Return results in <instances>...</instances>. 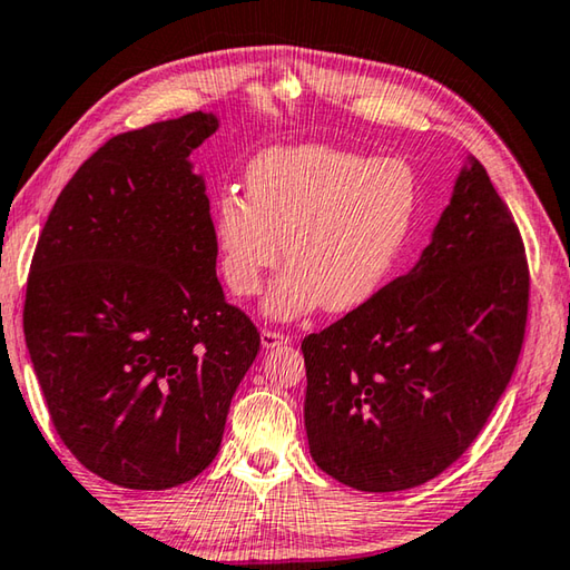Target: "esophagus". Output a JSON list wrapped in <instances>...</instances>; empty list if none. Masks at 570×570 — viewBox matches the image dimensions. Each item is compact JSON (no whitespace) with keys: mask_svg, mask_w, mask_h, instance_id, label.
Returning <instances> with one entry per match:
<instances>
[{"mask_svg":"<svg viewBox=\"0 0 570 570\" xmlns=\"http://www.w3.org/2000/svg\"><path fill=\"white\" fill-rule=\"evenodd\" d=\"M292 340H288V334H282V332H274V330H264L262 332V344L266 346V350H274V346H284Z\"/></svg>","mask_w":570,"mask_h":570,"instance_id":"1","label":"esophagus"}]
</instances>
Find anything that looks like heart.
I'll return each mask as SVG.
<instances>
[{"mask_svg": "<svg viewBox=\"0 0 570 570\" xmlns=\"http://www.w3.org/2000/svg\"><path fill=\"white\" fill-rule=\"evenodd\" d=\"M244 180L246 198L236 190L216 198L210 238L220 276L240 298L262 292L284 250L288 266L264 302L274 320L370 302L390 282L417 220L420 178L397 158L278 146L250 158Z\"/></svg>", "mask_w": 570, "mask_h": 570, "instance_id": "heart-1", "label": "heart"}]
</instances>
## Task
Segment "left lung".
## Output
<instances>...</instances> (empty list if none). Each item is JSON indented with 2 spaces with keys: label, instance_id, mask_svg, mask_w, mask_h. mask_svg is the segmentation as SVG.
<instances>
[{
  "label": "left lung",
  "instance_id": "left-lung-1",
  "mask_svg": "<svg viewBox=\"0 0 570 570\" xmlns=\"http://www.w3.org/2000/svg\"><path fill=\"white\" fill-rule=\"evenodd\" d=\"M520 230L475 158L412 272L302 342L308 450L364 493L417 488L485 428L525 336Z\"/></svg>",
  "mask_w": 570,
  "mask_h": 570
}]
</instances>
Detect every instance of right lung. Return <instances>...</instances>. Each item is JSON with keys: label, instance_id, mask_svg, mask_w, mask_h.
Here are the masks:
<instances>
[{"label": "right lung", "instance_id": "1", "mask_svg": "<svg viewBox=\"0 0 570 570\" xmlns=\"http://www.w3.org/2000/svg\"><path fill=\"white\" fill-rule=\"evenodd\" d=\"M214 112L115 135L37 240L24 340L57 435L112 485L166 490L214 462L262 336L216 278L190 153Z\"/></svg>", "mask_w": 570, "mask_h": 570}]
</instances>
